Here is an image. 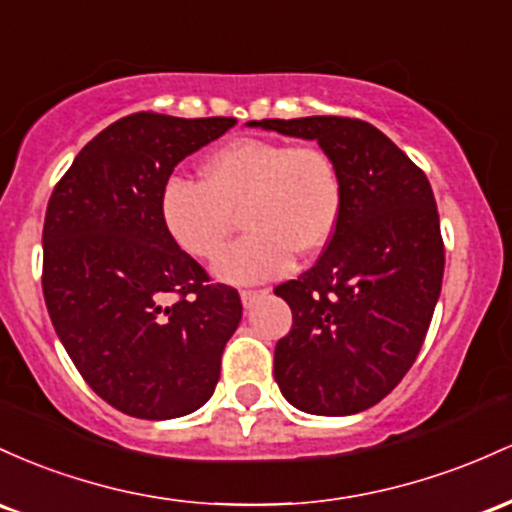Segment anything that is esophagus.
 <instances>
[{
  "label": "esophagus",
  "mask_w": 512,
  "mask_h": 512,
  "mask_svg": "<svg viewBox=\"0 0 512 512\" xmlns=\"http://www.w3.org/2000/svg\"><path fill=\"white\" fill-rule=\"evenodd\" d=\"M268 290H241V304H244L246 309L254 307V304L261 300V297H266Z\"/></svg>",
  "instance_id": "obj_1"
}]
</instances>
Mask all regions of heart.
Here are the masks:
<instances>
[{
	"mask_svg": "<svg viewBox=\"0 0 512 512\" xmlns=\"http://www.w3.org/2000/svg\"><path fill=\"white\" fill-rule=\"evenodd\" d=\"M343 210V183L321 147L239 137L212 152L203 183L171 176L159 195L169 237L186 254L212 261L232 234H244L215 271L229 283H261L290 271L295 254L329 244Z\"/></svg>",
	"mask_w": 512,
	"mask_h": 512,
	"instance_id": "obj_1",
	"label": "heart"
}]
</instances>
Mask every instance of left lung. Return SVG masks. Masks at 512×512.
I'll return each mask as SVG.
<instances>
[{
    "label": "left lung",
    "mask_w": 512,
    "mask_h": 512,
    "mask_svg": "<svg viewBox=\"0 0 512 512\" xmlns=\"http://www.w3.org/2000/svg\"><path fill=\"white\" fill-rule=\"evenodd\" d=\"M317 140L336 164L343 210L324 254L275 287L292 329L275 346V382L295 409L350 416L404 380L440 297L445 246L433 188L375 125L309 116L251 120Z\"/></svg>",
    "instance_id": "obj_1"
}]
</instances>
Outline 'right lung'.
<instances>
[{
  "label": "right lung",
  "instance_id": "right-lung-1",
  "mask_svg": "<svg viewBox=\"0 0 512 512\" xmlns=\"http://www.w3.org/2000/svg\"><path fill=\"white\" fill-rule=\"evenodd\" d=\"M234 118L132 113L108 125L57 181L43 225V295L79 375L113 409L186 416L220 380L239 292L210 283L159 215L174 166Z\"/></svg>",
  "mask_w": 512,
  "mask_h": 512
}]
</instances>
